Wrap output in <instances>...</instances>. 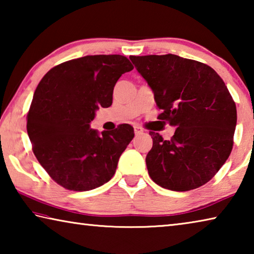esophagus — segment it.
Here are the masks:
<instances>
[{
  "label": "esophagus",
  "instance_id": "1",
  "mask_svg": "<svg viewBox=\"0 0 254 254\" xmlns=\"http://www.w3.org/2000/svg\"><path fill=\"white\" fill-rule=\"evenodd\" d=\"M133 127H134V133H135V135L142 134V133H143V128L141 127H139V126H134Z\"/></svg>",
  "mask_w": 254,
  "mask_h": 254
}]
</instances>
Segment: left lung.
Segmentation results:
<instances>
[{"label": "left lung", "instance_id": "1", "mask_svg": "<svg viewBox=\"0 0 254 254\" xmlns=\"http://www.w3.org/2000/svg\"><path fill=\"white\" fill-rule=\"evenodd\" d=\"M162 112L158 119L176 127L170 140L150 132L145 158L149 176L169 190L203 186L224 165L233 148L236 106L213 68L176 55L131 56Z\"/></svg>", "mask_w": 254, "mask_h": 254}]
</instances>
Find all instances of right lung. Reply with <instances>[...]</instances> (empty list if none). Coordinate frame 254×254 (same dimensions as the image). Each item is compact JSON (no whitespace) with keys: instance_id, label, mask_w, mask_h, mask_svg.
I'll return each mask as SVG.
<instances>
[{"instance_id":"1","label":"right lung","mask_w":254,"mask_h":254,"mask_svg":"<svg viewBox=\"0 0 254 254\" xmlns=\"http://www.w3.org/2000/svg\"><path fill=\"white\" fill-rule=\"evenodd\" d=\"M132 69L121 55L85 56L54 67L40 80L27 131L34 156L60 186L86 191L114 176L133 127L121 124L100 134L91 122L100 106L112 105L115 84Z\"/></svg>"}]
</instances>
